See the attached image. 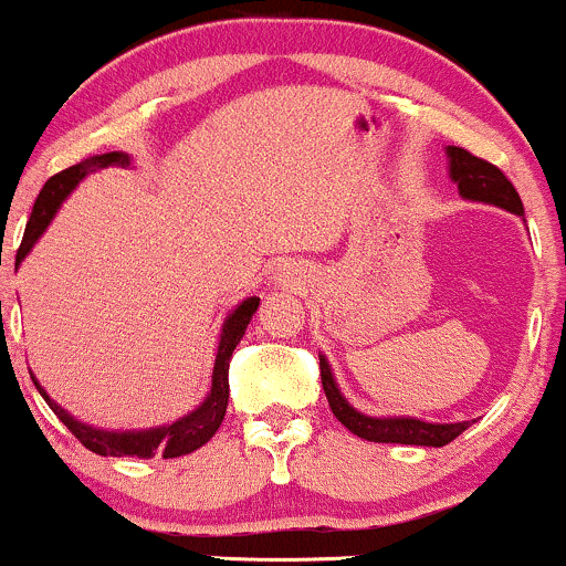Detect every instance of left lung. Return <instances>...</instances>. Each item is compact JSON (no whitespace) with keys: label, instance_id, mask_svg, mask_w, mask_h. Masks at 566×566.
<instances>
[{"label":"left lung","instance_id":"obj_1","mask_svg":"<svg viewBox=\"0 0 566 566\" xmlns=\"http://www.w3.org/2000/svg\"><path fill=\"white\" fill-rule=\"evenodd\" d=\"M449 174L457 182L459 196L468 198V201H481V203H494V207L505 209V212L524 214V203H521L518 192H515L513 182L505 177L494 164L489 160L475 158L473 153H468L464 147H449ZM319 376H322V389H325L327 402H331V411L335 419L346 427V430L357 434V438L374 440V443H402V446H440L451 443L470 427V421H457V424H430V421L411 419V416H376L359 413L357 408H352L346 402V397L340 395L338 384H335L331 365H327L325 354H319Z\"/></svg>","mask_w":566,"mask_h":566}]
</instances>
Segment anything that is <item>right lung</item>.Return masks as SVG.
<instances>
[{
    "mask_svg": "<svg viewBox=\"0 0 566 566\" xmlns=\"http://www.w3.org/2000/svg\"><path fill=\"white\" fill-rule=\"evenodd\" d=\"M128 164H132V158H128L126 153H104V155H93V158L80 160V164H74L70 169L59 171L55 177L48 179L45 188H42L40 196H36L34 209H31L27 231H23V241L15 254V265L27 258L31 247L36 244V239L45 233V228L51 226L53 214L59 212L64 198L77 188V182L85 177V174L96 169H107V166H128ZM258 306H260V297H247V301H241L239 306L228 314V319L222 322L220 344H217V357H214L212 389H209L207 400H203L196 411L182 416V419L174 421V424L153 427V430H132V432L96 430V427L85 424V421H77L70 411H64L59 402L51 400V395L40 387V381H36L34 376H31V381H34V387L40 389V395L45 397L51 411L64 421L66 430H70L74 438L85 446V449L93 451V454L136 457V459H150L155 454L164 459H174V457L190 454V451L201 449L203 443H209L212 434L220 430L222 419H226L228 365H231L233 349L239 346V340L244 338L247 325H250L252 314L258 312Z\"/></svg>",
    "mask_w": 566,
    "mask_h": 566,
    "instance_id": "right-lung-1",
    "label": "right lung"
}]
</instances>
